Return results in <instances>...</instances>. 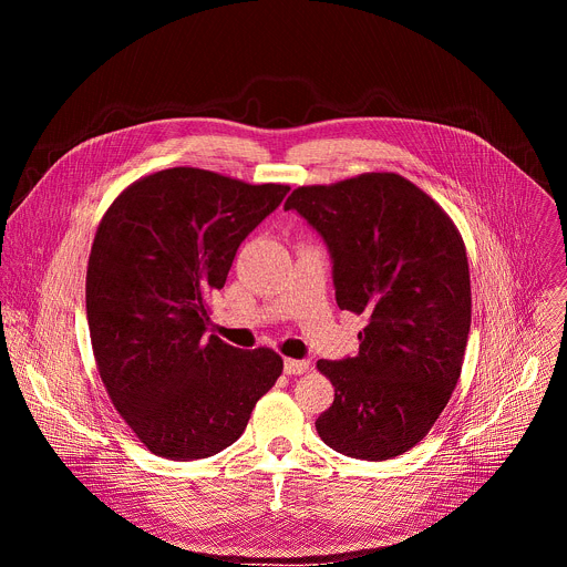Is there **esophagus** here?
Segmentation results:
<instances>
[{"instance_id":"esophagus-1","label":"esophagus","mask_w":567,"mask_h":567,"mask_svg":"<svg viewBox=\"0 0 567 567\" xmlns=\"http://www.w3.org/2000/svg\"><path fill=\"white\" fill-rule=\"evenodd\" d=\"M309 370V361H298V359H287L285 361V372L289 377H298V374H305Z\"/></svg>"}]
</instances>
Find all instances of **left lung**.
<instances>
[{
    "label": "left lung",
    "instance_id": "obj_1",
    "mask_svg": "<svg viewBox=\"0 0 567 567\" xmlns=\"http://www.w3.org/2000/svg\"><path fill=\"white\" fill-rule=\"evenodd\" d=\"M328 241L337 302L368 322L359 354L320 359L334 403L316 420L330 449L370 462L420 444L457 385L471 328L464 239L396 173L300 186L285 202Z\"/></svg>",
    "mask_w": 567,
    "mask_h": 567
}]
</instances>
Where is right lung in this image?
<instances>
[{
	"mask_svg": "<svg viewBox=\"0 0 567 567\" xmlns=\"http://www.w3.org/2000/svg\"><path fill=\"white\" fill-rule=\"evenodd\" d=\"M287 193L179 166L136 179L105 210L85 285L92 350L114 409L150 453H219L282 374L271 348L237 350L206 326L241 239Z\"/></svg>",
	"mask_w": 567,
	"mask_h": 567,
	"instance_id": "add662e5",
	"label": "right lung"
}]
</instances>
